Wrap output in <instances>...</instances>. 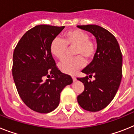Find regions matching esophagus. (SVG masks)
Instances as JSON below:
<instances>
[{
    "label": "esophagus",
    "mask_w": 134,
    "mask_h": 134,
    "mask_svg": "<svg viewBox=\"0 0 134 134\" xmlns=\"http://www.w3.org/2000/svg\"><path fill=\"white\" fill-rule=\"evenodd\" d=\"M72 79H73V81H74V82H76V77H74V76H73L72 77Z\"/></svg>",
    "instance_id": "1"
}]
</instances>
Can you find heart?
<instances>
[{
    "mask_svg": "<svg viewBox=\"0 0 134 134\" xmlns=\"http://www.w3.org/2000/svg\"><path fill=\"white\" fill-rule=\"evenodd\" d=\"M67 46L76 47L74 54L77 57L65 59L59 65V69L65 74L74 75L85 65V60L82 57L88 60L94 57L95 46L92 41H89V36L87 33L79 29H74L65 32L63 39L57 37L52 41V54L58 59H63Z\"/></svg>",
    "mask_w": 134,
    "mask_h": 134,
    "instance_id": "obj_1",
    "label": "heart"
}]
</instances>
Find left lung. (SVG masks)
<instances>
[{
    "label": "left lung",
    "mask_w": 134,
    "mask_h": 134,
    "mask_svg": "<svg viewBox=\"0 0 134 134\" xmlns=\"http://www.w3.org/2000/svg\"><path fill=\"white\" fill-rule=\"evenodd\" d=\"M91 32L96 39L97 50L93 60L82 72L88 76L77 80L84 84V90L77 97L83 109L97 112L105 108L114 99L122 78V58L119 43L113 35L97 25L77 26Z\"/></svg>",
    "instance_id": "obj_1"
}]
</instances>
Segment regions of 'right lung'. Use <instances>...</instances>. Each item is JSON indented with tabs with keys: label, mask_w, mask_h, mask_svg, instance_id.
<instances>
[{
	"label": "right lung",
	"mask_w": 134,
	"mask_h": 134,
	"mask_svg": "<svg viewBox=\"0 0 134 134\" xmlns=\"http://www.w3.org/2000/svg\"><path fill=\"white\" fill-rule=\"evenodd\" d=\"M64 28L36 26L22 36L13 52L12 74L19 95L39 113L57 108L63 89L73 82L70 76L57 69L50 52L52 41Z\"/></svg>",
	"instance_id": "right-lung-1"
}]
</instances>
